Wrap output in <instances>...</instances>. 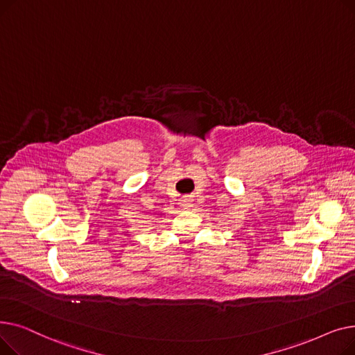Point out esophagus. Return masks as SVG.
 Segmentation results:
<instances>
[{
  "label": "esophagus",
  "instance_id": "1",
  "mask_svg": "<svg viewBox=\"0 0 355 355\" xmlns=\"http://www.w3.org/2000/svg\"><path fill=\"white\" fill-rule=\"evenodd\" d=\"M181 206H182V209H185V210H187V209H190V207H193V200L191 198H189V197H184L182 200H181Z\"/></svg>",
  "mask_w": 355,
  "mask_h": 355
}]
</instances>
